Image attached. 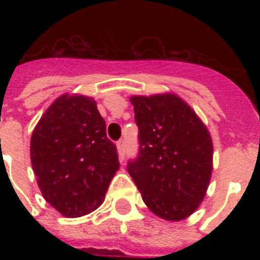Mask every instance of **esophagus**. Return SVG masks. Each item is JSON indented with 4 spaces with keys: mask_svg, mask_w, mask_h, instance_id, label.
Returning <instances> with one entry per match:
<instances>
[{
    "mask_svg": "<svg viewBox=\"0 0 260 260\" xmlns=\"http://www.w3.org/2000/svg\"><path fill=\"white\" fill-rule=\"evenodd\" d=\"M116 147H117V152H118V156L120 159H124V155H125V142L124 140H118L116 143Z\"/></svg>",
    "mask_w": 260,
    "mask_h": 260,
    "instance_id": "esophagus-1",
    "label": "esophagus"
}]
</instances>
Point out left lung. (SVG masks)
<instances>
[{"label": "left lung", "instance_id": "left-lung-1", "mask_svg": "<svg viewBox=\"0 0 260 260\" xmlns=\"http://www.w3.org/2000/svg\"><path fill=\"white\" fill-rule=\"evenodd\" d=\"M139 156L128 173L158 217L181 221L204 200L213 169V142L197 113L173 93L132 95Z\"/></svg>", "mask_w": 260, "mask_h": 260}]
</instances>
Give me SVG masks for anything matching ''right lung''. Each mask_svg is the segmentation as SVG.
<instances>
[{"mask_svg": "<svg viewBox=\"0 0 260 260\" xmlns=\"http://www.w3.org/2000/svg\"><path fill=\"white\" fill-rule=\"evenodd\" d=\"M30 162L44 200L71 218L101 205L120 169L97 102L69 93L56 98L35 126Z\"/></svg>", "mask_w": 260, "mask_h": 260, "instance_id": "right-lung-1", "label": "right lung"}]
</instances>
